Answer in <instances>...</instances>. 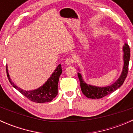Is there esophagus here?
<instances>
[{"label": "esophagus", "mask_w": 133, "mask_h": 133, "mask_svg": "<svg viewBox=\"0 0 133 133\" xmlns=\"http://www.w3.org/2000/svg\"><path fill=\"white\" fill-rule=\"evenodd\" d=\"M74 58L73 57H69V58H68L66 59V60H65V64L66 65H71V64H73V62H74Z\"/></svg>", "instance_id": "obj_1"}]
</instances>
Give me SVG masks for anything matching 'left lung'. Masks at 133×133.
Returning a JSON list of instances; mask_svg holds the SVG:
<instances>
[{"mask_svg":"<svg viewBox=\"0 0 133 133\" xmlns=\"http://www.w3.org/2000/svg\"><path fill=\"white\" fill-rule=\"evenodd\" d=\"M123 52H124V66H123L122 71L120 77L116 80V81L111 85L106 87H98L95 85H89L86 84L83 80L82 76L80 73H78V77L80 83V88L83 94L86 97L92 99H99L112 93L118 89L124 82L127 73H128L129 63L130 60V48L127 44L125 43L123 46Z\"/></svg>","mask_w":133,"mask_h":133,"instance_id":"left-lung-1","label":"left lung"}]
</instances>
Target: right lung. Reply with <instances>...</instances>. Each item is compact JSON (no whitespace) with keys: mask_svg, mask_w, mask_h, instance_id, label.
Listing matches in <instances>:
<instances>
[{"mask_svg":"<svg viewBox=\"0 0 133 133\" xmlns=\"http://www.w3.org/2000/svg\"><path fill=\"white\" fill-rule=\"evenodd\" d=\"M62 69L61 64H58L55 70L52 73L50 77L48 79V80L45 82V84L35 90L25 91L18 88L12 82L9 76L8 66L6 65V73H7L8 78L13 88L17 89L21 93H22L24 96L28 98L31 101L37 103H41V104L49 102L57 96L58 94L59 77L62 74Z\"/></svg>","mask_w":133,"mask_h":133,"instance_id":"add662e5","label":"right lung"}]
</instances>
